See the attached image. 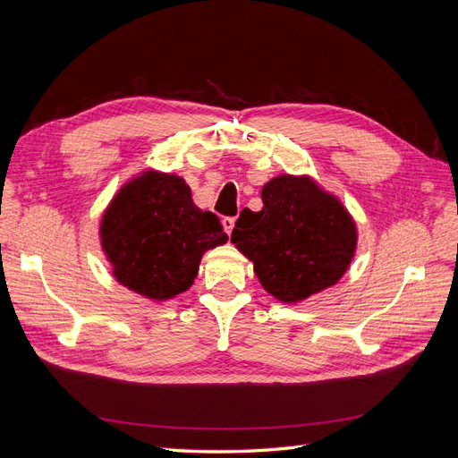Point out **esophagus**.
Listing matches in <instances>:
<instances>
[{
	"mask_svg": "<svg viewBox=\"0 0 458 458\" xmlns=\"http://www.w3.org/2000/svg\"><path fill=\"white\" fill-rule=\"evenodd\" d=\"M221 224H224L225 233L231 234V231H233V227H234V217H224V219H221Z\"/></svg>",
	"mask_w": 458,
	"mask_h": 458,
	"instance_id": "34e87169",
	"label": "esophagus"
}]
</instances>
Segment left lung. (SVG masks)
I'll use <instances>...</instances> for the list:
<instances>
[{"label":"left lung","instance_id":"obj_1","mask_svg":"<svg viewBox=\"0 0 458 458\" xmlns=\"http://www.w3.org/2000/svg\"><path fill=\"white\" fill-rule=\"evenodd\" d=\"M259 212L242 210L231 242L254 263L271 296L296 303L336 284L357 246L355 221L310 177L279 175L261 189Z\"/></svg>","mask_w":458,"mask_h":458}]
</instances>
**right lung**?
Wrapping results in <instances>:
<instances>
[{
  "label": "right lung",
  "instance_id": "1",
  "mask_svg": "<svg viewBox=\"0 0 458 458\" xmlns=\"http://www.w3.org/2000/svg\"><path fill=\"white\" fill-rule=\"evenodd\" d=\"M212 212H202L182 177L145 172L123 185L101 219V244L120 284L168 300L195 281L206 250L227 242Z\"/></svg>",
  "mask_w": 458,
  "mask_h": 458
}]
</instances>
